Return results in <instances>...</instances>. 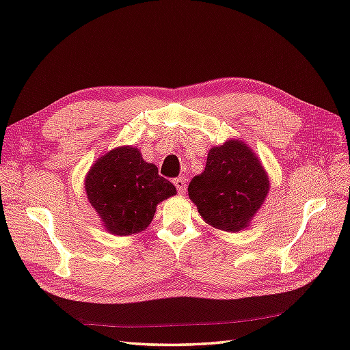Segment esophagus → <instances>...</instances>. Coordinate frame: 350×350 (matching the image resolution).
Wrapping results in <instances>:
<instances>
[{
    "label": "esophagus",
    "mask_w": 350,
    "mask_h": 350,
    "mask_svg": "<svg viewBox=\"0 0 350 350\" xmlns=\"http://www.w3.org/2000/svg\"><path fill=\"white\" fill-rule=\"evenodd\" d=\"M187 177H177V179L174 180V185L177 188V192H179L180 196H183L185 192H187Z\"/></svg>",
    "instance_id": "esophagus-1"
}]
</instances>
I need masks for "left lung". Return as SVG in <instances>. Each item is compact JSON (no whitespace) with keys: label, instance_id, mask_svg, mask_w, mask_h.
I'll return each instance as SVG.
<instances>
[{"label":"left lung","instance_id":"8db88e82","mask_svg":"<svg viewBox=\"0 0 350 350\" xmlns=\"http://www.w3.org/2000/svg\"><path fill=\"white\" fill-rule=\"evenodd\" d=\"M262 161L242 139H227L207 153L206 168L192 177L191 202L213 228L237 233L250 227L269 194Z\"/></svg>","mask_w":350,"mask_h":350}]
</instances>
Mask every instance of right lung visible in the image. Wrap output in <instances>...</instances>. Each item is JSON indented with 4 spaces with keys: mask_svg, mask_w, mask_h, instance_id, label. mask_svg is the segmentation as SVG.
<instances>
[{
    "mask_svg": "<svg viewBox=\"0 0 350 350\" xmlns=\"http://www.w3.org/2000/svg\"><path fill=\"white\" fill-rule=\"evenodd\" d=\"M85 194L103 228L116 236L143 232L156 206L176 196V187L146 162L139 148L116 147L99 156L85 176Z\"/></svg>",
    "mask_w": 350,
    "mask_h": 350,
    "instance_id": "obj_1",
    "label": "right lung"
}]
</instances>
